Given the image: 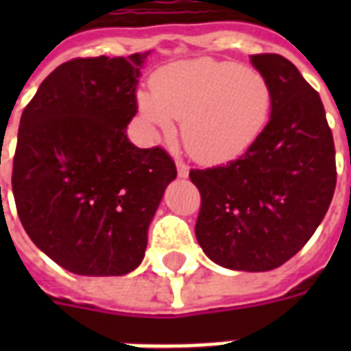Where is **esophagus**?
Instances as JSON below:
<instances>
[{
    "instance_id": "esophagus-1",
    "label": "esophagus",
    "mask_w": 351,
    "mask_h": 351,
    "mask_svg": "<svg viewBox=\"0 0 351 351\" xmlns=\"http://www.w3.org/2000/svg\"><path fill=\"white\" fill-rule=\"evenodd\" d=\"M176 171H178V176H180V178H186V176L189 175V165H187L186 162L178 160V162H176Z\"/></svg>"
}]
</instances>
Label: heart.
<instances>
[{
    "mask_svg": "<svg viewBox=\"0 0 351 351\" xmlns=\"http://www.w3.org/2000/svg\"><path fill=\"white\" fill-rule=\"evenodd\" d=\"M153 95H138L151 129L169 136L182 120L187 151L204 162L239 156L261 136L271 112V87L255 69L198 58L171 63L151 78Z\"/></svg>",
    "mask_w": 351,
    "mask_h": 351,
    "instance_id": "b5f03b06",
    "label": "heart"
}]
</instances>
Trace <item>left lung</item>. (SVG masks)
I'll return each mask as SVG.
<instances>
[{
	"label": "left lung",
	"mask_w": 351,
	"mask_h": 351,
	"mask_svg": "<svg viewBox=\"0 0 351 351\" xmlns=\"http://www.w3.org/2000/svg\"><path fill=\"white\" fill-rule=\"evenodd\" d=\"M271 87V117L237 160L191 169L200 191L195 234L204 253L237 271H269L299 253L337 184L335 145L321 96L280 54H253Z\"/></svg>",
	"instance_id": "1"
}]
</instances>
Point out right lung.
<instances>
[{"mask_svg":"<svg viewBox=\"0 0 351 351\" xmlns=\"http://www.w3.org/2000/svg\"><path fill=\"white\" fill-rule=\"evenodd\" d=\"M149 52L74 58L43 82L19 120L12 193L30 240L67 271L117 277L140 266L176 165L129 142Z\"/></svg>","mask_w":351,"mask_h":351,"instance_id":"right-lung-1","label":"right lung"}]
</instances>
